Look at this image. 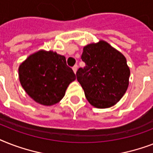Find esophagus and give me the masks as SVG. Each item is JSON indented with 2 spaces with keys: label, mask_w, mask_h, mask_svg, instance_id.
Listing matches in <instances>:
<instances>
[{
  "label": "esophagus",
  "mask_w": 153,
  "mask_h": 153,
  "mask_svg": "<svg viewBox=\"0 0 153 153\" xmlns=\"http://www.w3.org/2000/svg\"><path fill=\"white\" fill-rule=\"evenodd\" d=\"M72 69H73V71L74 72V74H76L77 70H78V66H77V65H75V66H74V67H73V68H72Z\"/></svg>",
  "instance_id": "obj_1"
}]
</instances>
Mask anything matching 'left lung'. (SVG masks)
Here are the masks:
<instances>
[{
    "instance_id": "8db88e82",
    "label": "left lung",
    "mask_w": 153,
    "mask_h": 153,
    "mask_svg": "<svg viewBox=\"0 0 153 153\" xmlns=\"http://www.w3.org/2000/svg\"><path fill=\"white\" fill-rule=\"evenodd\" d=\"M81 58L86 67L78 70L77 80L90 104L99 109L116 105L129 82L130 70L123 54L100 40L84 47Z\"/></svg>"
}]
</instances>
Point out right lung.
Instances as JSON below:
<instances>
[{"instance_id":"obj_1","label":"right lung","mask_w":153,"mask_h":153,"mask_svg":"<svg viewBox=\"0 0 153 153\" xmlns=\"http://www.w3.org/2000/svg\"><path fill=\"white\" fill-rule=\"evenodd\" d=\"M18 71L20 82L27 95L47 106L62 100L70 83L76 79L66 58L52 51L39 50L30 55Z\"/></svg>"}]
</instances>
